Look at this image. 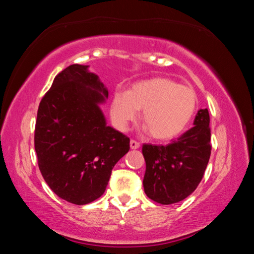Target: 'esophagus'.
<instances>
[{
	"label": "esophagus",
	"instance_id": "1",
	"mask_svg": "<svg viewBox=\"0 0 254 254\" xmlns=\"http://www.w3.org/2000/svg\"><path fill=\"white\" fill-rule=\"evenodd\" d=\"M130 148L133 149V150L139 149L140 148V143L136 142V141H134V140H131L130 141Z\"/></svg>",
	"mask_w": 254,
	"mask_h": 254
}]
</instances>
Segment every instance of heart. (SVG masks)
<instances>
[{
    "mask_svg": "<svg viewBox=\"0 0 254 254\" xmlns=\"http://www.w3.org/2000/svg\"><path fill=\"white\" fill-rule=\"evenodd\" d=\"M139 110L150 136L167 141L186 130L197 110V95L188 86L167 77H154L133 84L127 93L117 92L111 104V117L119 130H127Z\"/></svg>",
    "mask_w": 254,
    "mask_h": 254,
    "instance_id": "obj_1",
    "label": "heart"
}]
</instances>
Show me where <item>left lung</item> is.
Listing matches in <instances>:
<instances>
[{
	"label": "left lung",
	"instance_id": "obj_1",
	"mask_svg": "<svg viewBox=\"0 0 254 254\" xmlns=\"http://www.w3.org/2000/svg\"><path fill=\"white\" fill-rule=\"evenodd\" d=\"M207 109H200L194 127L167 145L143 144L144 192L162 205L182 201L195 190L210 157Z\"/></svg>",
	"mask_w": 254,
	"mask_h": 254
}]
</instances>
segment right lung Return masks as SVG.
<instances>
[{
  "mask_svg": "<svg viewBox=\"0 0 254 254\" xmlns=\"http://www.w3.org/2000/svg\"><path fill=\"white\" fill-rule=\"evenodd\" d=\"M89 66L70 65L55 77L38 109L34 148L42 177L71 204L104 194L130 139L107 126L101 105L109 91Z\"/></svg>",
  "mask_w": 254,
  "mask_h": 254,
  "instance_id": "obj_1",
  "label": "right lung"
}]
</instances>
